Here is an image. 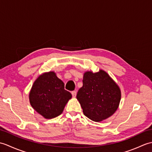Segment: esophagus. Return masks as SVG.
Wrapping results in <instances>:
<instances>
[{"mask_svg":"<svg viewBox=\"0 0 152 152\" xmlns=\"http://www.w3.org/2000/svg\"><path fill=\"white\" fill-rule=\"evenodd\" d=\"M71 93H72V95L73 97H74V98H75V97H76V91H72Z\"/></svg>","mask_w":152,"mask_h":152,"instance_id":"1","label":"esophagus"}]
</instances>
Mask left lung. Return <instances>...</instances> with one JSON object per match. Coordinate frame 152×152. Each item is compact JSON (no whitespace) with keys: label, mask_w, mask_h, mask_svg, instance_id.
Instances as JSON below:
<instances>
[{"label":"left lung","mask_w":152,"mask_h":152,"mask_svg":"<svg viewBox=\"0 0 152 152\" xmlns=\"http://www.w3.org/2000/svg\"><path fill=\"white\" fill-rule=\"evenodd\" d=\"M83 86L76 98L86 116L99 122L110 117L118 108L121 93L118 85L103 70L97 72L86 71Z\"/></svg>","instance_id":"obj_1"}]
</instances>
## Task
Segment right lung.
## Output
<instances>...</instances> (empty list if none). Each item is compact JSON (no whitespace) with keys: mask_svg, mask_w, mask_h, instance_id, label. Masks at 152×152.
Instances as JSON below:
<instances>
[{"mask_svg":"<svg viewBox=\"0 0 152 152\" xmlns=\"http://www.w3.org/2000/svg\"><path fill=\"white\" fill-rule=\"evenodd\" d=\"M32 107L46 119H52L62 114L68 101L72 98L64 89L63 81L56 72H44L38 77L29 93Z\"/></svg>","mask_w":152,"mask_h":152,"instance_id":"1","label":"right lung"}]
</instances>
